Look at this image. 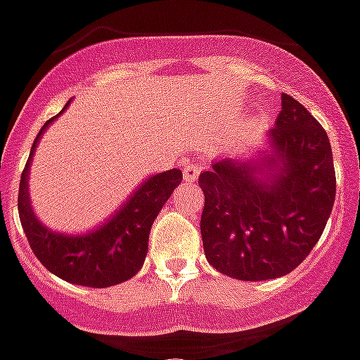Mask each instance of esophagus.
Returning a JSON list of instances; mask_svg holds the SVG:
<instances>
[{"mask_svg": "<svg viewBox=\"0 0 360 360\" xmlns=\"http://www.w3.org/2000/svg\"><path fill=\"white\" fill-rule=\"evenodd\" d=\"M199 175V166L195 165V162H186L185 168H183V179L188 183V185H192L195 179H198Z\"/></svg>", "mask_w": 360, "mask_h": 360, "instance_id": "1", "label": "esophagus"}]
</instances>
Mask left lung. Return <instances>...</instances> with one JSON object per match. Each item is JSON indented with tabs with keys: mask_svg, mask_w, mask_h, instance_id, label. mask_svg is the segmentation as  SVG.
Returning <instances> with one entry per match:
<instances>
[{
	"mask_svg": "<svg viewBox=\"0 0 360 360\" xmlns=\"http://www.w3.org/2000/svg\"><path fill=\"white\" fill-rule=\"evenodd\" d=\"M201 238L208 264L262 282L289 274L320 240L335 203L328 134L292 96L258 150L223 155L199 175Z\"/></svg>",
	"mask_w": 360,
	"mask_h": 360,
	"instance_id": "obj_1",
	"label": "left lung"
}]
</instances>
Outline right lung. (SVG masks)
Returning a JSON list of instances; mask_svg holds the SVG:
<instances>
[{
    "label": "right lung",
    "instance_id": "obj_1",
    "mask_svg": "<svg viewBox=\"0 0 360 360\" xmlns=\"http://www.w3.org/2000/svg\"><path fill=\"white\" fill-rule=\"evenodd\" d=\"M69 104L71 101L63 105L56 117L44 124L34 139L29 161L21 174L18 212L32 252L47 271L75 285L110 288L126 282L141 271L146 259L153 221L170 199L175 186L181 185L183 172L174 168L146 177L102 225L91 231L65 234L45 226L32 208L29 170L41 135L68 110Z\"/></svg>",
    "mask_w": 360,
    "mask_h": 360
}]
</instances>
